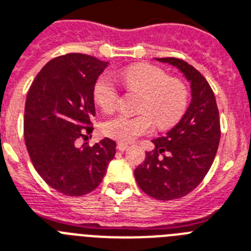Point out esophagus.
<instances>
[{"label":"esophagus","instance_id":"34e87169","mask_svg":"<svg viewBox=\"0 0 251 251\" xmlns=\"http://www.w3.org/2000/svg\"><path fill=\"white\" fill-rule=\"evenodd\" d=\"M127 148H129V145L127 144H124V143H119V144H117V149H119L120 151H125Z\"/></svg>","mask_w":251,"mask_h":251}]
</instances>
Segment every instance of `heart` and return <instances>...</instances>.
Segmentation results:
<instances>
[{
    "mask_svg": "<svg viewBox=\"0 0 251 251\" xmlns=\"http://www.w3.org/2000/svg\"><path fill=\"white\" fill-rule=\"evenodd\" d=\"M119 79L130 92L142 93L138 109L140 115H116L103 124V132L117 142L130 143L153 129L172 127L182 119L189 106L190 92L177 77H170L161 67L136 64L119 73ZM94 100L103 111L111 112L117 107L120 93L113 80L103 75L97 80Z\"/></svg>",
    "mask_w": 251,
    "mask_h": 251,
    "instance_id": "b5f03b06",
    "label": "heart"
}]
</instances>
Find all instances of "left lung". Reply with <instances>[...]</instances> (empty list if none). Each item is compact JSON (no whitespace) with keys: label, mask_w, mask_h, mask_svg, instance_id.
<instances>
[{"label":"left lung","mask_w":251,"mask_h":251,"mask_svg":"<svg viewBox=\"0 0 251 251\" xmlns=\"http://www.w3.org/2000/svg\"><path fill=\"white\" fill-rule=\"evenodd\" d=\"M184 73L191 83V103L167 135L151 140L154 151L134 172L139 187L158 201H174L193 191L209 171L220 144L221 125L216 97L207 79L186 61L157 58Z\"/></svg>","instance_id":"left-lung-1"}]
</instances>
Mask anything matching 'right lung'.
<instances>
[{
	"mask_svg": "<svg viewBox=\"0 0 251 251\" xmlns=\"http://www.w3.org/2000/svg\"><path fill=\"white\" fill-rule=\"evenodd\" d=\"M107 65L89 54L58 56L28 90L24 139L30 161L50 187L69 197L97 189L116 154V143L108 138L79 147L93 131L94 85Z\"/></svg>",
	"mask_w": 251,
	"mask_h": 251,
	"instance_id": "1",
	"label": "right lung"
}]
</instances>
